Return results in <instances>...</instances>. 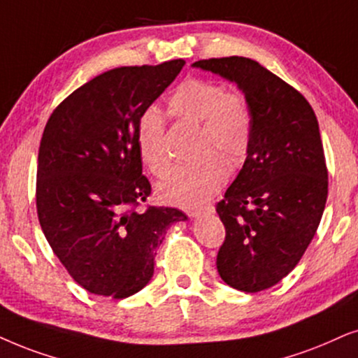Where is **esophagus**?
Returning a JSON list of instances; mask_svg holds the SVG:
<instances>
[{"label": "esophagus", "instance_id": "esophagus-1", "mask_svg": "<svg viewBox=\"0 0 358 358\" xmlns=\"http://www.w3.org/2000/svg\"><path fill=\"white\" fill-rule=\"evenodd\" d=\"M215 211V206L213 205H206V206H200V208H193V210L188 211V216H192V218H196V216L203 215V213H213Z\"/></svg>", "mask_w": 358, "mask_h": 358}]
</instances>
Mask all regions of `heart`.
I'll return each mask as SVG.
<instances>
[{
  "mask_svg": "<svg viewBox=\"0 0 358 358\" xmlns=\"http://www.w3.org/2000/svg\"><path fill=\"white\" fill-rule=\"evenodd\" d=\"M169 108L178 119L200 122L198 150L205 157L196 164L176 166L160 183L158 193L171 205L193 208L215 196L228 180V169L218 152L231 166L246 158L252 140V112L241 94L226 92L221 84L198 78L185 79L173 90ZM137 150L152 175H166L170 157L165 147V119L155 107L140 115Z\"/></svg>",
  "mask_w": 358,
  "mask_h": 358,
  "instance_id": "obj_1",
  "label": "heart"
}]
</instances>
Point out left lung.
<instances>
[{
    "label": "left lung",
    "instance_id": "obj_1",
    "mask_svg": "<svg viewBox=\"0 0 358 358\" xmlns=\"http://www.w3.org/2000/svg\"><path fill=\"white\" fill-rule=\"evenodd\" d=\"M193 66L236 83L251 107L250 152L216 205L226 229L216 268L238 291H264L296 268L322 218L329 173L317 117L299 90L252 59Z\"/></svg>",
    "mask_w": 358,
    "mask_h": 358
}]
</instances>
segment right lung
Returning <instances> with one entry per match:
<instances>
[{
    "mask_svg": "<svg viewBox=\"0 0 358 358\" xmlns=\"http://www.w3.org/2000/svg\"><path fill=\"white\" fill-rule=\"evenodd\" d=\"M183 59L115 67L76 89L41 138L36 210L41 229L71 278L97 296L124 299L153 275L176 208L147 206L152 187L137 150L140 115L173 83Z\"/></svg>",
    "mask_w": 358,
    "mask_h": 358,
    "instance_id": "right-lung-1",
    "label": "right lung"
}]
</instances>
